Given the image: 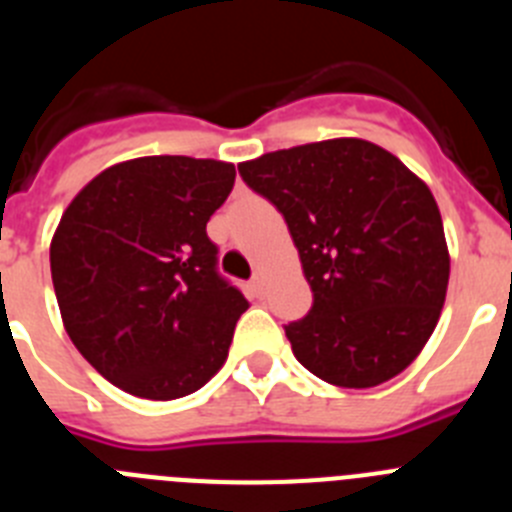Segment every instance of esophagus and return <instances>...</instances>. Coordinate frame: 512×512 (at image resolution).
Instances as JSON below:
<instances>
[{
	"label": "esophagus",
	"instance_id": "obj_1",
	"mask_svg": "<svg viewBox=\"0 0 512 512\" xmlns=\"http://www.w3.org/2000/svg\"><path fill=\"white\" fill-rule=\"evenodd\" d=\"M248 289H251L253 297H264V282H261V277H253L251 284H248Z\"/></svg>",
	"mask_w": 512,
	"mask_h": 512
}]
</instances>
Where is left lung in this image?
I'll use <instances>...</instances> for the list:
<instances>
[{
	"mask_svg": "<svg viewBox=\"0 0 512 512\" xmlns=\"http://www.w3.org/2000/svg\"><path fill=\"white\" fill-rule=\"evenodd\" d=\"M284 215L312 289L284 325L307 372L336 387H377L413 364L449 287V248L431 189L390 151L333 138L238 164Z\"/></svg>",
	"mask_w": 512,
	"mask_h": 512,
	"instance_id": "left-lung-1",
	"label": "left lung"
}]
</instances>
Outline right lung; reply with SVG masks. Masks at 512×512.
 <instances>
[{
	"mask_svg": "<svg viewBox=\"0 0 512 512\" xmlns=\"http://www.w3.org/2000/svg\"><path fill=\"white\" fill-rule=\"evenodd\" d=\"M233 182L225 161L133 158L94 176L63 212L51 241L63 325L120 390L176 400L228 359L248 302L220 277L207 220Z\"/></svg>",
	"mask_w": 512,
	"mask_h": 512,
	"instance_id": "right-lung-1",
	"label": "right lung"
}]
</instances>
